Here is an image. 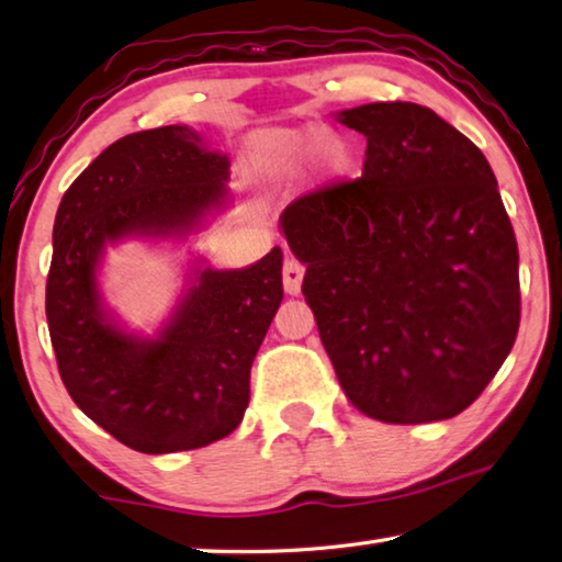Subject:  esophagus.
I'll list each match as a JSON object with an SVG mask.
<instances>
[{
	"label": "esophagus",
	"instance_id": "obj_1",
	"mask_svg": "<svg viewBox=\"0 0 562 562\" xmlns=\"http://www.w3.org/2000/svg\"><path fill=\"white\" fill-rule=\"evenodd\" d=\"M304 278V265L294 258H284L282 262V284L288 294H300Z\"/></svg>",
	"mask_w": 562,
	"mask_h": 562
}]
</instances>
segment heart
<instances>
[{
    "instance_id": "1",
    "label": "heart",
    "mask_w": 562,
    "mask_h": 562,
    "mask_svg": "<svg viewBox=\"0 0 562 562\" xmlns=\"http://www.w3.org/2000/svg\"><path fill=\"white\" fill-rule=\"evenodd\" d=\"M312 154H319V173L325 180H339L351 173L355 156L345 140L322 128L310 131H268L255 138L252 164L270 176H292Z\"/></svg>"
}]
</instances>
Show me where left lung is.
Instances as JSON below:
<instances>
[{"label": "left lung", "instance_id": "left-lung-1", "mask_svg": "<svg viewBox=\"0 0 562 562\" xmlns=\"http://www.w3.org/2000/svg\"><path fill=\"white\" fill-rule=\"evenodd\" d=\"M364 170L292 201L290 250L337 379L361 414L429 424L469 408L520 325L518 243L486 156L408 101L339 113Z\"/></svg>", "mask_w": 562, "mask_h": 562}]
</instances>
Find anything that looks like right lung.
<instances>
[{
	"label": "right lung",
	"instance_id": "add662e5",
	"mask_svg": "<svg viewBox=\"0 0 562 562\" xmlns=\"http://www.w3.org/2000/svg\"><path fill=\"white\" fill-rule=\"evenodd\" d=\"M227 158L188 126L111 144L61 198L46 278V322L74 404L140 453L201 449L237 429L250 369L282 302V250L245 270H211L156 339L111 325L97 265L123 235H176L225 201Z\"/></svg>",
	"mask_w": 562,
	"mask_h": 562
}]
</instances>
